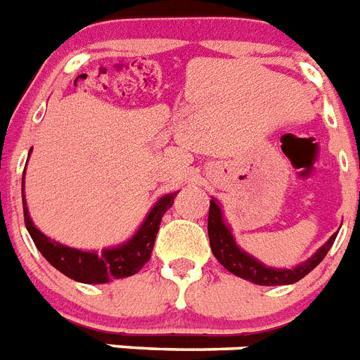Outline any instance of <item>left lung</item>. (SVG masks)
<instances>
[{"label": "left lung", "instance_id": "1", "mask_svg": "<svg viewBox=\"0 0 360 360\" xmlns=\"http://www.w3.org/2000/svg\"><path fill=\"white\" fill-rule=\"evenodd\" d=\"M207 235H210L211 251H213L218 262L222 264L229 273L259 285H284L299 282L311 269L317 268L319 264L322 262V259L326 257L331 245H333L337 233L331 235L330 240L326 244H322L308 260H304V262L297 264V266L290 269L271 268V266H266L264 262H260L259 259H255L253 255H250L236 244L231 227L226 224L222 207L218 205L214 198H211L210 218H207Z\"/></svg>", "mask_w": 360, "mask_h": 360}]
</instances>
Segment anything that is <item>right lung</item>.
I'll return each instance as SVG.
<instances>
[{
  "instance_id": "1",
  "label": "right lung",
  "mask_w": 360,
  "mask_h": 360,
  "mask_svg": "<svg viewBox=\"0 0 360 360\" xmlns=\"http://www.w3.org/2000/svg\"><path fill=\"white\" fill-rule=\"evenodd\" d=\"M176 193L162 196L150 207L142 226L138 227L136 233L129 240L112 245V248H103L101 251H84L52 240L34 226L25 200V174L21 180L23 217H25V226L30 238L51 266H54L58 271L72 281L84 282V284H105L115 278H125L140 271L143 264L150 259V251L155 248L162 217L173 205Z\"/></svg>"
}]
</instances>
